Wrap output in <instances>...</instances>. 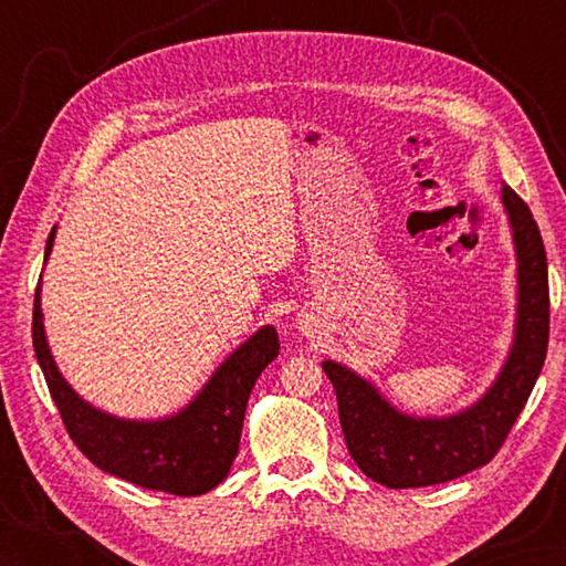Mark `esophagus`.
<instances>
[{
	"mask_svg": "<svg viewBox=\"0 0 566 566\" xmlns=\"http://www.w3.org/2000/svg\"><path fill=\"white\" fill-rule=\"evenodd\" d=\"M311 323H314V321H308V318H306V321L302 323V331H308V328H311Z\"/></svg>",
	"mask_w": 566,
	"mask_h": 566,
	"instance_id": "1",
	"label": "esophagus"
}]
</instances>
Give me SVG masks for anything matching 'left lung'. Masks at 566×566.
<instances>
[{
  "mask_svg": "<svg viewBox=\"0 0 566 566\" xmlns=\"http://www.w3.org/2000/svg\"><path fill=\"white\" fill-rule=\"evenodd\" d=\"M501 201L518 260V314L506 365L482 399L448 418H413L394 408L375 384L353 369L333 359L323 363L338 396L347 450L371 482L416 489L484 467L501 450L535 387L549 340L547 255L527 203L509 185L501 189Z\"/></svg>",
  "mask_w": 566,
  "mask_h": 566,
  "instance_id": "left-lung-1",
  "label": "left lung"
}]
</instances>
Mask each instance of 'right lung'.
I'll list each match as a JSON object with an SVG mask.
<instances>
[{
	"label": "right lung",
	"instance_id": "right-lung-1",
	"mask_svg": "<svg viewBox=\"0 0 566 566\" xmlns=\"http://www.w3.org/2000/svg\"><path fill=\"white\" fill-rule=\"evenodd\" d=\"M55 226L45 243L53 250ZM33 350L72 442L102 472L175 496H199L231 472L243 430L245 406L260 371L280 355L272 326L223 359L187 408L160 420H126L99 411L75 394L60 375L43 331L41 280L33 298Z\"/></svg>",
	"mask_w": 566,
	"mask_h": 566
}]
</instances>
